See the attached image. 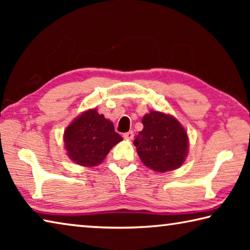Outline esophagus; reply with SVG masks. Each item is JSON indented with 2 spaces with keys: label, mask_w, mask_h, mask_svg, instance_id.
<instances>
[{
  "label": "esophagus",
  "mask_w": 250,
  "mask_h": 250,
  "mask_svg": "<svg viewBox=\"0 0 250 250\" xmlns=\"http://www.w3.org/2000/svg\"><path fill=\"white\" fill-rule=\"evenodd\" d=\"M133 137H134L133 131H128V132L124 133V138H125V139H126V140H132Z\"/></svg>",
  "instance_id": "1"
}]
</instances>
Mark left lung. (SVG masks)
Listing matches in <instances>:
<instances>
[{"label": "left lung", "instance_id": "obj_1", "mask_svg": "<svg viewBox=\"0 0 250 250\" xmlns=\"http://www.w3.org/2000/svg\"><path fill=\"white\" fill-rule=\"evenodd\" d=\"M143 130L134 146L145 166L156 172L175 170L188 155V133L174 118L151 111L142 118Z\"/></svg>", "mask_w": 250, "mask_h": 250}]
</instances>
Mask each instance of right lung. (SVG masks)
Wrapping results in <instances>:
<instances>
[{
    "mask_svg": "<svg viewBox=\"0 0 250 250\" xmlns=\"http://www.w3.org/2000/svg\"><path fill=\"white\" fill-rule=\"evenodd\" d=\"M121 140L112 122L99 115L96 109L76 118L64 134L67 154L83 167H94L103 162L112 146Z\"/></svg>",
    "mask_w": 250,
    "mask_h": 250,
    "instance_id": "1",
    "label": "right lung"
}]
</instances>
